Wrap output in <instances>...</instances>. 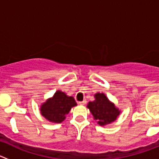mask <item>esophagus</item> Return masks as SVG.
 Returning <instances> with one entry per match:
<instances>
[{
    "label": "esophagus",
    "instance_id": "1",
    "mask_svg": "<svg viewBox=\"0 0 159 159\" xmlns=\"http://www.w3.org/2000/svg\"><path fill=\"white\" fill-rule=\"evenodd\" d=\"M87 102L86 100H84V101H81V102H79V104H80V105H84L85 103Z\"/></svg>",
    "mask_w": 159,
    "mask_h": 159
}]
</instances>
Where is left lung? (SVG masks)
Wrapping results in <instances>:
<instances>
[{
  "instance_id": "1",
  "label": "left lung",
  "mask_w": 159,
  "mask_h": 159,
  "mask_svg": "<svg viewBox=\"0 0 159 159\" xmlns=\"http://www.w3.org/2000/svg\"><path fill=\"white\" fill-rule=\"evenodd\" d=\"M95 100L88 102L87 107L93 116L99 126H106L115 122L121 111L116 107L115 103L108 99L104 93L97 92L94 95Z\"/></svg>"
}]
</instances>
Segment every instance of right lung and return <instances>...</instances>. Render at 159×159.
Segmentation results:
<instances>
[{
    "instance_id": "1",
    "label": "right lung",
    "mask_w": 159,
    "mask_h": 159,
    "mask_svg": "<svg viewBox=\"0 0 159 159\" xmlns=\"http://www.w3.org/2000/svg\"><path fill=\"white\" fill-rule=\"evenodd\" d=\"M77 105L72 96H68L65 92L57 91L52 97L48 98L40 105V114L48 121L60 123L66 119L71 108Z\"/></svg>"
}]
</instances>
